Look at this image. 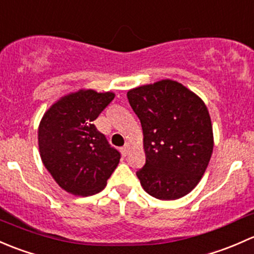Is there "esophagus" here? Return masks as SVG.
Listing matches in <instances>:
<instances>
[{
    "mask_svg": "<svg viewBox=\"0 0 254 254\" xmlns=\"http://www.w3.org/2000/svg\"><path fill=\"white\" fill-rule=\"evenodd\" d=\"M129 150H130V145H129V144H126V145L122 146V148H121V153L124 154L125 156L128 155V153H129Z\"/></svg>",
    "mask_w": 254,
    "mask_h": 254,
    "instance_id": "1",
    "label": "esophagus"
}]
</instances>
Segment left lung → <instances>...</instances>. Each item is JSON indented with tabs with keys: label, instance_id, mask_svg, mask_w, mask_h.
<instances>
[{
	"label": "left lung",
	"instance_id": "left-lung-1",
	"mask_svg": "<svg viewBox=\"0 0 254 254\" xmlns=\"http://www.w3.org/2000/svg\"><path fill=\"white\" fill-rule=\"evenodd\" d=\"M127 98L144 135L145 165L137 171L140 185L158 199L184 197L200 181L213 153L205 104L170 79L130 89Z\"/></svg>",
	"mask_w": 254,
	"mask_h": 254
}]
</instances>
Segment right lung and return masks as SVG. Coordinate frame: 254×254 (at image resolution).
<instances>
[{"label": "right lung", "instance_id": "add662e5", "mask_svg": "<svg viewBox=\"0 0 254 254\" xmlns=\"http://www.w3.org/2000/svg\"><path fill=\"white\" fill-rule=\"evenodd\" d=\"M115 94L80 89L64 96L44 114L39 150L44 166L62 190L88 197L105 188L121 154L96 129L94 121Z\"/></svg>", "mask_w": 254, "mask_h": 254}]
</instances>
